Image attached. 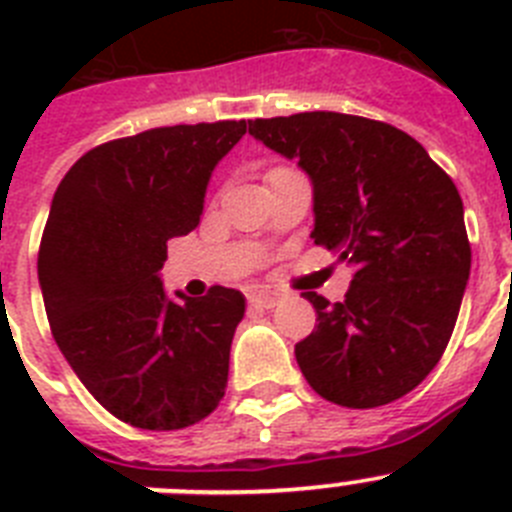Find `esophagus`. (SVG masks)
Masks as SVG:
<instances>
[{
    "label": "esophagus",
    "instance_id": "34e87169",
    "mask_svg": "<svg viewBox=\"0 0 512 512\" xmlns=\"http://www.w3.org/2000/svg\"><path fill=\"white\" fill-rule=\"evenodd\" d=\"M248 297V305L253 307H274L279 300V292H274V289L269 287H251L246 292Z\"/></svg>",
    "mask_w": 512,
    "mask_h": 512
}]
</instances>
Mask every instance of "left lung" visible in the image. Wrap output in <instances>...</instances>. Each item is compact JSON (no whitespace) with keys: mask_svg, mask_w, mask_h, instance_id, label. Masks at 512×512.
Masks as SVG:
<instances>
[{"mask_svg":"<svg viewBox=\"0 0 512 512\" xmlns=\"http://www.w3.org/2000/svg\"><path fill=\"white\" fill-rule=\"evenodd\" d=\"M248 133L310 176V235L354 266L343 302L302 292L318 312L295 346L307 384L343 408L400 400L443 356L467 289L459 189L418 140L369 117L300 112Z\"/></svg>","mask_w":512,"mask_h":512,"instance_id":"left-lung-1","label":"left lung"}]
</instances>
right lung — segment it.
Here are the masks:
<instances>
[{"label": "right lung", "mask_w": 512, "mask_h": 512, "mask_svg": "<svg viewBox=\"0 0 512 512\" xmlns=\"http://www.w3.org/2000/svg\"><path fill=\"white\" fill-rule=\"evenodd\" d=\"M246 120L153 128L92 148L53 194L38 253L45 312L61 354L104 410L146 431H179L217 408L238 289L169 300L166 243L200 225L217 161Z\"/></svg>", "instance_id": "add662e5"}]
</instances>
